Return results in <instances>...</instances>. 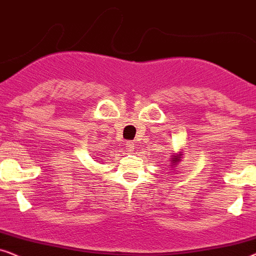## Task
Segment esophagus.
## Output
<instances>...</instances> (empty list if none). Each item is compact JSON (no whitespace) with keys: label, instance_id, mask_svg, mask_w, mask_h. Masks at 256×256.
I'll list each match as a JSON object with an SVG mask.
<instances>
[{"label":"esophagus","instance_id":"obj_1","mask_svg":"<svg viewBox=\"0 0 256 256\" xmlns=\"http://www.w3.org/2000/svg\"><path fill=\"white\" fill-rule=\"evenodd\" d=\"M136 148V144L134 142H126V150H128V151H134V150Z\"/></svg>","mask_w":256,"mask_h":256}]
</instances>
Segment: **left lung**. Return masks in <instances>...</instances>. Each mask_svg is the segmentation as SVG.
Wrapping results in <instances>:
<instances>
[{"mask_svg": "<svg viewBox=\"0 0 256 256\" xmlns=\"http://www.w3.org/2000/svg\"><path fill=\"white\" fill-rule=\"evenodd\" d=\"M182 156H184L182 152L176 153V154H172V158H171V164H172V165L171 166H174L178 162H180V160H182Z\"/></svg>", "mask_w": 256, "mask_h": 256, "instance_id": "left-lung-1", "label": "left lung"}]
</instances>
